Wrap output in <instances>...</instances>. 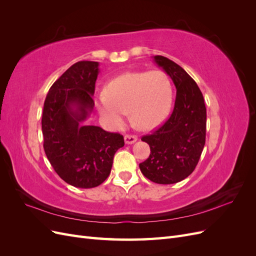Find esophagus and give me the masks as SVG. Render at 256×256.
Here are the masks:
<instances>
[{
	"instance_id": "1",
	"label": "esophagus",
	"mask_w": 256,
	"mask_h": 256,
	"mask_svg": "<svg viewBox=\"0 0 256 256\" xmlns=\"http://www.w3.org/2000/svg\"><path fill=\"white\" fill-rule=\"evenodd\" d=\"M124 138H125L126 144H132L138 140V138L136 136H132V134H126Z\"/></svg>"
}]
</instances>
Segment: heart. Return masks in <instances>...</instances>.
<instances>
[{"label": "heart", "instance_id": "b5f03b06", "mask_svg": "<svg viewBox=\"0 0 256 256\" xmlns=\"http://www.w3.org/2000/svg\"><path fill=\"white\" fill-rule=\"evenodd\" d=\"M97 102L100 115L118 127L129 112L134 125L150 130L166 120L173 102V85L162 70L128 72L113 79Z\"/></svg>", "mask_w": 256, "mask_h": 256}]
</instances>
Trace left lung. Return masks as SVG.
Masks as SVG:
<instances>
[{
  "label": "left lung",
  "instance_id": "obj_1",
  "mask_svg": "<svg viewBox=\"0 0 256 256\" xmlns=\"http://www.w3.org/2000/svg\"><path fill=\"white\" fill-rule=\"evenodd\" d=\"M154 60L171 76L176 99L164 125L142 136L150 147V154L140 164V170L150 180L170 184L182 182L194 171L205 145L206 106L198 84L180 65L162 56Z\"/></svg>",
  "mask_w": 256,
  "mask_h": 256
}]
</instances>
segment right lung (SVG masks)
Listing matches in <instances>:
<instances>
[{"label":"right lung","instance_id":"right-lung-1","mask_svg":"<svg viewBox=\"0 0 256 256\" xmlns=\"http://www.w3.org/2000/svg\"><path fill=\"white\" fill-rule=\"evenodd\" d=\"M98 62L81 60L52 84L44 104V150L54 171L76 188H94L110 175L120 134L83 126L94 109Z\"/></svg>","mask_w":256,"mask_h":256}]
</instances>
